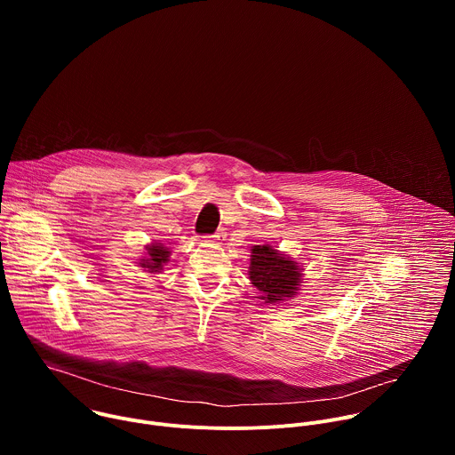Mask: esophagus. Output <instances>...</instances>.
Listing matches in <instances>:
<instances>
[{"mask_svg":"<svg viewBox=\"0 0 455 455\" xmlns=\"http://www.w3.org/2000/svg\"><path fill=\"white\" fill-rule=\"evenodd\" d=\"M225 237H227V232L221 228V230H218L216 234H212V235H209L207 239L211 241V243H214V244H221L223 241H225Z\"/></svg>","mask_w":455,"mask_h":455,"instance_id":"esophagus-1","label":"esophagus"}]
</instances>
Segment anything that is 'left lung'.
<instances>
[{"mask_svg":"<svg viewBox=\"0 0 455 455\" xmlns=\"http://www.w3.org/2000/svg\"><path fill=\"white\" fill-rule=\"evenodd\" d=\"M248 275L259 290L257 299L265 304H275L293 297L302 283V268L291 257L281 253L270 244H255L250 255Z\"/></svg>","mask_w":455,"mask_h":455,"instance_id":"obj_1","label":"left lung"}]
</instances>
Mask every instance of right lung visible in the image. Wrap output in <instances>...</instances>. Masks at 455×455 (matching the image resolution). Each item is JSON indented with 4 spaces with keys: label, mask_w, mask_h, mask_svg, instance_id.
<instances>
[{
    "label": "right lung",
    "mask_w": 455,
    "mask_h": 455,
    "mask_svg": "<svg viewBox=\"0 0 455 455\" xmlns=\"http://www.w3.org/2000/svg\"><path fill=\"white\" fill-rule=\"evenodd\" d=\"M146 255L144 259H140V267L148 272V274H160L164 270V267L169 263L171 257V250L167 246H164L162 243H151L146 246Z\"/></svg>",
    "instance_id": "obj_1"
}]
</instances>
